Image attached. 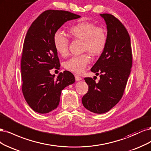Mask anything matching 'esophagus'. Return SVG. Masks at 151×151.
I'll return each mask as SVG.
<instances>
[{"mask_svg":"<svg viewBox=\"0 0 151 151\" xmlns=\"http://www.w3.org/2000/svg\"><path fill=\"white\" fill-rule=\"evenodd\" d=\"M75 80L76 81H80L82 80V78L80 77L79 75H75Z\"/></svg>","mask_w":151,"mask_h":151,"instance_id":"obj_1","label":"esophagus"}]
</instances>
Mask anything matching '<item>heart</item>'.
Listing matches in <instances>:
<instances>
[{
	"label": "heart",
	"instance_id": "b5f03b06",
	"mask_svg": "<svg viewBox=\"0 0 151 151\" xmlns=\"http://www.w3.org/2000/svg\"><path fill=\"white\" fill-rule=\"evenodd\" d=\"M71 36L83 41V50L88 51L92 56H99L104 51L107 42V34L105 29L96 27L93 23L81 22L70 27ZM53 44L55 50L62 56L68 53L69 40L63 34L58 31L53 36ZM90 63V57L84 54L73 56L66 62L65 68L76 73H81Z\"/></svg>",
	"mask_w": 151,
	"mask_h": 151
}]
</instances>
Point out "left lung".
Wrapping results in <instances>:
<instances>
[{"label": "left lung", "mask_w": 151, "mask_h": 151, "mask_svg": "<svg viewBox=\"0 0 151 151\" xmlns=\"http://www.w3.org/2000/svg\"><path fill=\"white\" fill-rule=\"evenodd\" d=\"M107 29V42L91 71L100 75L98 83L85 78L88 91L83 96L82 104L95 114L107 112L122 97L132 65V55L129 33L113 15L101 14Z\"/></svg>", "instance_id": "left-lung-1"}]
</instances>
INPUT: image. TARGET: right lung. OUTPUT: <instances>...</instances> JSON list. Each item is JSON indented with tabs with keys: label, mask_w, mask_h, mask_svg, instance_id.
Wrapping results in <instances>:
<instances>
[{
	"label": "right lung",
	"mask_w": 151,
	"mask_h": 151,
	"mask_svg": "<svg viewBox=\"0 0 151 151\" xmlns=\"http://www.w3.org/2000/svg\"><path fill=\"white\" fill-rule=\"evenodd\" d=\"M80 17L68 11L47 10L27 31L21 58L22 91L27 104L37 113L47 114L56 109L61 91L75 81L68 71L60 73L56 79L50 71L60 66L53 44L54 35L63 24Z\"/></svg>",
	"instance_id": "1"
}]
</instances>
